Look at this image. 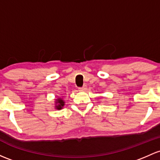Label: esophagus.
<instances>
[{
	"label": "esophagus",
	"mask_w": 160,
	"mask_h": 160,
	"mask_svg": "<svg viewBox=\"0 0 160 160\" xmlns=\"http://www.w3.org/2000/svg\"><path fill=\"white\" fill-rule=\"evenodd\" d=\"M87 90V86H83V87H80V88H79V90L80 91H84V90Z\"/></svg>",
	"instance_id": "34e87169"
}]
</instances>
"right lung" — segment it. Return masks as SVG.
<instances>
[{"instance_id": "1", "label": "right lung", "mask_w": 160, "mask_h": 160, "mask_svg": "<svg viewBox=\"0 0 160 160\" xmlns=\"http://www.w3.org/2000/svg\"><path fill=\"white\" fill-rule=\"evenodd\" d=\"M54 102V108L58 110H62L65 104V101L63 100V97H58V99H55Z\"/></svg>"}]
</instances>
